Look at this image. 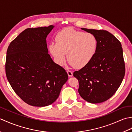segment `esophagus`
Instances as JSON below:
<instances>
[{
  "label": "esophagus",
  "mask_w": 132,
  "mask_h": 132,
  "mask_svg": "<svg viewBox=\"0 0 132 132\" xmlns=\"http://www.w3.org/2000/svg\"><path fill=\"white\" fill-rule=\"evenodd\" d=\"M67 73H68V76L69 77H71L72 75H73V73H72V72L71 71L68 70V71H67Z\"/></svg>",
  "instance_id": "obj_1"
}]
</instances>
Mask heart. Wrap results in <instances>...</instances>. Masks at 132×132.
<instances>
[{
    "mask_svg": "<svg viewBox=\"0 0 132 132\" xmlns=\"http://www.w3.org/2000/svg\"><path fill=\"white\" fill-rule=\"evenodd\" d=\"M56 43L49 45L50 53L55 62L62 66L67 58L71 65L81 69L89 63L96 53L97 41L92 33H84L68 27L59 32L55 37Z\"/></svg>",
    "mask_w": 132,
    "mask_h": 132,
    "instance_id": "heart-1",
    "label": "heart"
}]
</instances>
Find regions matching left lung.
Returning <instances> with one entry per match:
<instances>
[{
    "label": "left lung",
    "instance_id": "obj_1",
    "mask_svg": "<svg viewBox=\"0 0 132 132\" xmlns=\"http://www.w3.org/2000/svg\"><path fill=\"white\" fill-rule=\"evenodd\" d=\"M81 29L96 37L97 49L89 63L73 75L79 81L78 92L84 100L90 103H102L113 96L124 79L125 68L121 44L106 30Z\"/></svg>",
    "mask_w": 132,
    "mask_h": 132
}]
</instances>
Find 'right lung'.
I'll return each instance as SVG.
<instances>
[{
	"mask_svg": "<svg viewBox=\"0 0 132 132\" xmlns=\"http://www.w3.org/2000/svg\"><path fill=\"white\" fill-rule=\"evenodd\" d=\"M54 28L25 29L8 47L7 79L15 93L30 105L52 104L68 79L65 70L54 62L48 54L46 38Z\"/></svg>",
	"mask_w": 132,
	"mask_h": 132,
	"instance_id": "obj_1",
	"label": "right lung"
}]
</instances>
